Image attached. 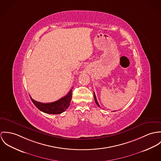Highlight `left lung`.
<instances>
[{
	"mask_svg": "<svg viewBox=\"0 0 161 161\" xmlns=\"http://www.w3.org/2000/svg\"><path fill=\"white\" fill-rule=\"evenodd\" d=\"M94 100H95V102H96V104L97 105L98 107H100V106H99V103H98V102H97V99H96V95H95L94 92Z\"/></svg>",
	"mask_w": 161,
	"mask_h": 161,
	"instance_id": "1",
	"label": "left lung"
}]
</instances>
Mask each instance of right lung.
<instances>
[{
    "label": "right lung",
    "instance_id": "1",
    "mask_svg": "<svg viewBox=\"0 0 161 161\" xmlns=\"http://www.w3.org/2000/svg\"><path fill=\"white\" fill-rule=\"evenodd\" d=\"M72 88L65 96L50 103H42L37 102L31 97H30L35 106L41 111L49 114H58L65 111L66 109L69 107L72 100Z\"/></svg>",
    "mask_w": 161,
    "mask_h": 161
}]
</instances>
